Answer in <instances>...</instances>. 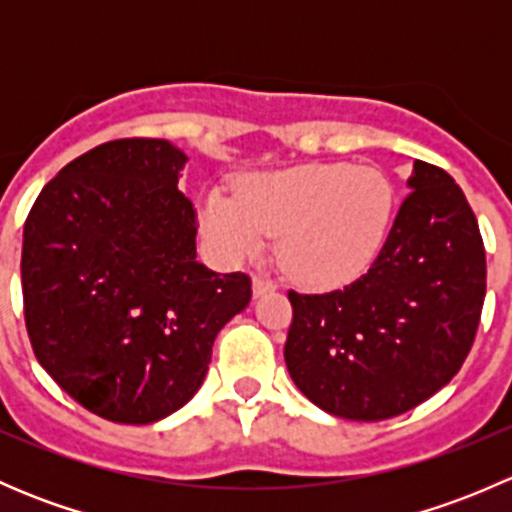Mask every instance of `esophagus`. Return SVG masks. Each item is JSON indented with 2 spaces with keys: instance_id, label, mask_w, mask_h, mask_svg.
I'll return each instance as SVG.
<instances>
[{
  "instance_id": "esophagus-1",
  "label": "esophagus",
  "mask_w": 512,
  "mask_h": 512,
  "mask_svg": "<svg viewBox=\"0 0 512 512\" xmlns=\"http://www.w3.org/2000/svg\"><path fill=\"white\" fill-rule=\"evenodd\" d=\"M272 289H275V282L265 280V277H260V275L252 277V294H255V297H262V294L272 292Z\"/></svg>"
}]
</instances>
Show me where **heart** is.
I'll use <instances>...</instances> for the list:
<instances>
[{"instance_id":"heart-1","label":"heart","mask_w":512,"mask_h":512,"mask_svg":"<svg viewBox=\"0 0 512 512\" xmlns=\"http://www.w3.org/2000/svg\"><path fill=\"white\" fill-rule=\"evenodd\" d=\"M200 227L230 260L280 237V262L297 282L339 287L364 275L384 247L394 185L371 165L304 163L247 175L237 195L208 188Z\"/></svg>"}]
</instances>
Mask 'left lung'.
<instances>
[{
  "mask_svg": "<svg viewBox=\"0 0 512 512\" xmlns=\"http://www.w3.org/2000/svg\"><path fill=\"white\" fill-rule=\"evenodd\" d=\"M406 200L366 275L327 294L289 292L287 371L327 414L384 421L448 384L476 339L485 250L466 195L416 160Z\"/></svg>",
  "mask_w": 512,
  "mask_h": 512,
  "instance_id": "left-lung-1",
  "label": "left lung"
}]
</instances>
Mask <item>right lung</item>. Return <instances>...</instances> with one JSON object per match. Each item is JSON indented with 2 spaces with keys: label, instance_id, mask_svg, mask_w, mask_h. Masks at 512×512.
Listing matches in <instances>:
<instances>
[{
  "label": "right lung",
  "instance_id": "add662e5",
  "mask_svg": "<svg viewBox=\"0 0 512 512\" xmlns=\"http://www.w3.org/2000/svg\"><path fill=\"white\" fill-rule=\"evenodd\" d=\"M185 160L163 138L101 143L44 185L24 223L36 359L108 421L143 426L188 404L218 332L250 304V277L195 260Z\"/></svg>",
  "mask_w": 512,
  "mask_h": 512
}]
</instances>
